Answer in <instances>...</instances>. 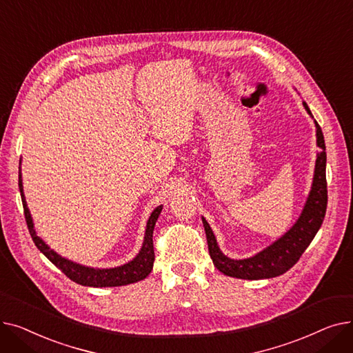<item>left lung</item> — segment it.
<instances>
[{
    "label": "left lung",
    "instance_id": "obj_1",
    "mask_svg": "<svg viewBox=\"0 0 353 353\" xmlns=\"http://www.w3.org/2000/svg\"><path fill=\"white\" fill-rule=\"evenodd\" d=\"M303 107L312 116L305 101ZM314 125H316V143L318 147H321V152L316 156L318 159L316 165H314L312 190L298 221L281 239H277L274 243L262 252H259L253 257L234 261V259H230L221 253L209 223L205 217H201L208 237L210 257L214 266L223 274L249 281L270 279V277L281 276L296 265L306 248L310 245L314 234L321 229L327 206L326 147L321 125L316 121H314Z\"/></svg>",
    "mask_w": 353,
    "mask_h": 353
}]
</instances>
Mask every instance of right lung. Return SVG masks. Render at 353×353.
I'll use <instances>...</instances> for the list:
<instances>
[{
	"label": "right lung",
	"instance_id": "right-lung-1",
	"mask_svg": "<svg viewBox=\"0 0 353 353\" xmlns=\"http://www.w3.org/2000/svg\"><path fill=\"white\" fill-rule=\"evenodd\" d=\"M18 186H20L24 216H26L30 234L32 237V242L35 243L37 248H39V250L48 259V261L57 266L67 277H70L72 282H76L83 286H92V288H113V286H124V285L140 282V281L145 279L148 274H150V272L153 269V262H154L153 230H154L156 221L159 219V214L161 213L163 206L156 208L153 210V213L150 214V217H148L143 246H141L139 254L133 259L132 262H128L119 268H113V269H94V268H88V266L74 263V262L68 261V259L61 257L60 254L51 250L43 242V240L37 236V233L34 230L30 210L27 208L24 192H23L21 170H20V174H18Z\"/></svg>",
	"mask_w": 353,
	"mask_h": 353
}]
</instances>
